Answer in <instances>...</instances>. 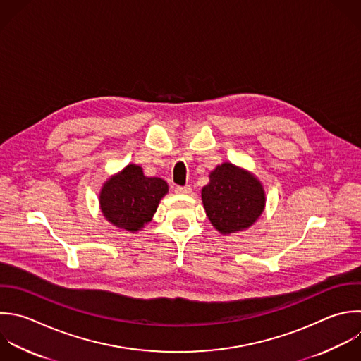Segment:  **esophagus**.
<instances>
[{"mask_svg":"<svg viewBox=\"0 0 361 361\" xmlns=\"http://www.w3.org/2000/svg\"><path fill=\"white\" fill-rule=\"evenodd\" d=\"M175 192L176 193H182V195H188L192 192V188L190 186H175Z\"/></svg>","mask_w":361,"mask_h":361,"instance_id":"esophagus-1","label":"esophagus"}]
</instances>
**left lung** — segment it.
I'll list each match as a JSON object with an SVG mask.
<instances>
[{
  "label": "left lung",
  "mask_w": 361,
  "mask_h": 361,
  "mask_svg": "<svg viewBox=\"0 0 361 361\" xmlns=\"http://www.w3.org/2000/svg\"><path fill=\"white\" fill-rule=\"evenodd\" d=\"M202 189V202L213 227L231 234L251 227L265 207L261 182L248 171L230 162L217 165Z\"/></svg>",
  "instance_id": "left-lung-1"
}]
</instances>
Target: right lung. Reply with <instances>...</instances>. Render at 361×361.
I'll return each mask as SVG.
<instances>
[{"instance_id": "obj_1", "label": "right lung", "mask_w": 361, "mask_h": 361, "mask_svg": "<svg viewBox=\"0 0 361 361\" xmlns=\"http://www.w3.org/2000/svg\"><path fill=\"white\" fill-rule=\"evenodd\" d=\"M166 193L168 183L164 179L148 178L141 166L130 164L103 185L100 209L113 226L134 233L151 221Z\"/></svg>"}]
</instances>
